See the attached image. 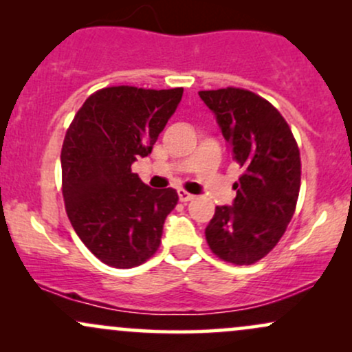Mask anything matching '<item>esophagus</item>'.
I'll list each match as a JSON object with an SVG mask.
<instances>
[{
	"label": "esophagus",
	"mask_w": 352,
	"mask_h": 352,
	"mask_svg": "<svg viewBox=\"0 0 352 352\" xmlns=\"http://www.w3.org/2000/svg\"><path fill=\"white\" fill-rule=\"evenodd\" d=\"M179 199H180V201H184V204H187V201H190V200H193L195 199V197L192 195V193H188V192H185V190H179Z\"/></svg>",
	"instance_id": "obj_1"
}]
</instances>
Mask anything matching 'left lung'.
I'll list each match as a JSON object with an SVG mask.
<instances>
[{"instance_id":"left-lung-1","label":"left lung","mask_w":352,"mask_h":352,"mask_svg":"<svg viewBox=\"0 0 352 352\" xmlns=\"http://www.w3.org/2000/svg\"><path fill=\"white\" fill-rule=\"evenodd\" d=\"M199 96L243 168L233 185L232 207H217L205 228L207 243L228 263H256L276 246L293 218L301 184L300 148L280 112L254 92L227 87Z\"/></svg>"}]
</instances>
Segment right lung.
<instances>
[{"label": "right lung", "instance_id": "1", "mask_svg": "<svg viewBox=\"0 0 352 352\" xmlns=\"http://www.w3.org/2000/svg\"><path fill=\"white\" fill-rule=\"evenodd\" d=\"M184 89L106 87L74 116L60 151L63 195L72 228L102 263L134 268L157 252L173 188H151L132 172L152 152Z\"/></svg>", "mask_w": 352, "mask_h": 352}]
</instances>
